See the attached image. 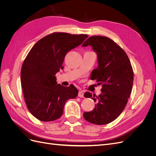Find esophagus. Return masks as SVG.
Returning <instances> with one entry per match:
<instances>
[{
    "label": "esophagus",
    "mask_w": 156,
    "mask_h": 156,
    "mask_svg": "<svg viewBox=\"0 0 156 156\" xmlns=\"http://www.w3.org/2000/svg\"><path fill=\"white\" fill-rule=\"evenodd\" d=\"M78 96L80 98H83L84 97V94L82 90H80L78 93Z\"/></svg>",
    "instance_id": "34e87169"
}]
</instances>
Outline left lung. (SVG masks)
<instances>
[{"instance_id": "8db88e82", "label": "left lung", "mask_w": 156, "mask_h": 156, "mask_svg": "<svg viewBox=\"0 0 156 156\" xmlns=\"http://www.w3.org/2000/svg\"><path fill=\"white\" fill-rule=\"evenodd\" d=\"M88 45L96 53L98 63L90 78L102 84V88L98 96L90 92L84 93V97L93 99L96 104L92 111L84 112L83 116L94 124H107L124 109L133 87V71L126 52L111 39L93 36L82 45Z\"/></svg>"}]
</instances>
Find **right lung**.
Returning <instances> with one entry per match:
<instances>
[{"label": "right lung", "mask_w": 156, "mask_h": 156, "mask_svg": "<svg viewBox=\"0 0 156 156\" xmlns=\"http://www.w3.org/2000/svg\"><path fill=\"white\" fill-rule=\"evenodd\" d=\"M87 34L54 32L37 41L23 62L21 83L28 109L37 119L53 121L62 115L65 103L77 97L73 84H57L56 73L63 69L67 53L85 40Z\"/></svg>", "instance_id": "obj_1"}]
</instances>
